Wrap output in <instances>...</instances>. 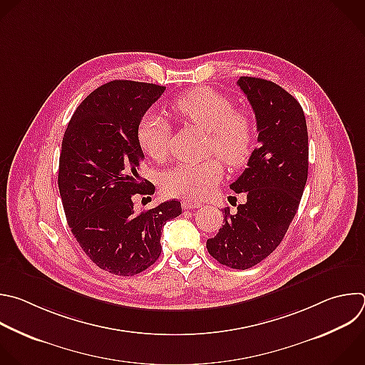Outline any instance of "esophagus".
Returning a JSON list of instances; mask_svg holds the SVG:
<instances>
[{
	"label": "esophagus",
	"instance_id": "34e87169",
	"mask_svg": "<svg viewBox=\"0 0 365 365\" xmlns=\"http://www.w3.org/2000/svg\"><path fill=\"white\" fill-rule=\"evenodd\" d=\"M199 206H202V203H200V202H196V200H193V199L185 197V199L182 200V207H183V209H196V207H199Z\"/></svg>",
	"mask_w": 365,
	"mask_h": 365
}]
</instances>
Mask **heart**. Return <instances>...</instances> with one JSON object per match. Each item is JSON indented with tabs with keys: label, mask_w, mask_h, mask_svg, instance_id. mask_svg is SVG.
I'll return each instance as SVG.
<instances>
[{
	"label": "heart",
	"mask_w": 365,
	"mask_h": 365,
	"mask_svg": "<svg viewBox=\"0 0 365 365\" xmlns=\"http://www.w3.org/2000/svg\"><path fill=\"white\" fill-rule=\"evenodd\" d=\"M175 117L186 125L207 132L209 148L216 150L230 168L244 166L255 146V126L245 108L233 107L232 100L210 87H195L170 104ZM138 142L153 160H163L169 152L170 125L156 114L146 113L139 121ZM223 165L219 158L180 162L162 176V189L170 196L202 199L219 183Z\"/></svg>",
	"instance_id": "1"
}]
</instances>
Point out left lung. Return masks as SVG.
I'll list each match as a JSON object with an SVG mask.
<instances>
[{
  "mask_svg": "<svg viewBox=\"0 0 365 365\" xmlns=\"http://www.w3.org/2000/svg\"><path fill=\"white\" fill-rule=\"evenodd\" d=\"M236 84L254 108L259 146L230 185L247 202L235 213L225 209L206 248L219 264L248 269L277 250L298 210L308 178V132L301 104L278 84L248 76Z\"/></svg>",
  "mask_w": 365,
  "mask_h": 365,
  "instance_id": "obj_1",
  "label": "left lung"
}]
</instances>
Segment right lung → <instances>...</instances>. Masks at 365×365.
<instances>
[{"label":"right lung","mask_w":365,"mask_h":365,"mask_svg":"<svg viewBox=\"0 0 365 365\" xmlns=\"http://www.w3.org/2000/svg\"><path fill=\"white\" fill-rule=\"evenodd\" d=\"M166 87L113 80L90 93L66 129L58 189L67 223L86 255L101 269L132 277L160 257V236L168 220L182 213L169 200L135 213V195H153L142 180L145 158L138 126Z\"/></svg>","instance_id":"1"}]
</instances>
